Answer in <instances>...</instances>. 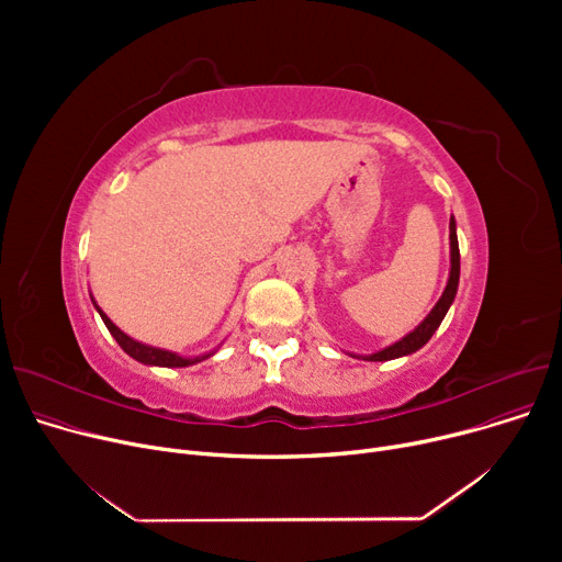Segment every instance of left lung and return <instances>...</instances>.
<instances>
[{"instance_id": "obj_1", "label": "left lung", "mask_w": 562, "mask_h": 562, "mask_svg": "<svg viewBox=\"0 0 562 562\" xmlns=\"http://www.w3.org/2000/svg\"><path fill=\"white\" fill-rule=\"evenodd\" d=\"M449 236H451V273H449V282H447V289L445 293H441V299L437 301V305L430 310V314L419 323V326L412 330L409 335H405L401 341L382 348L378 352H373V356H367L364 360L369 362H385V360H396V358H403V356H409V352L419 350L422 346L428 344V339L435 335V330L439 328V323L445 321L456 293H458V282H460V248H458V234H456V221L451 218L449 223Z\"/></svg>"}]
</instances>
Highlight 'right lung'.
Returning a JSON list of instances; mask_svg holds the SVG:
<instances>
[{"mask_svg": "<svg viewBox=\"0 0 562 562\" xmlns=\"http://www.w3.org/2000/svg\"><path fill=\"white\" fill-rule=\"evenodd\" d=\"M95 307H98V305H95ZM98 312H100V316H102V321H104V326L109 328V333H111L113 339L117 341V346H121L130 358L143 362V364H153V367H189V364L202 362V360H206V358L212 356V352H210V356H200V358H182V356H177V352H170V350L145 346V344L134 341L132 337H127L117 326H113L111 318H109L100 307H98Z\"/></svg>", "mask_w": 562, "mask_h": 562, "instance_id": "right-lung-1", "label": "right lung"}]
</instances>
